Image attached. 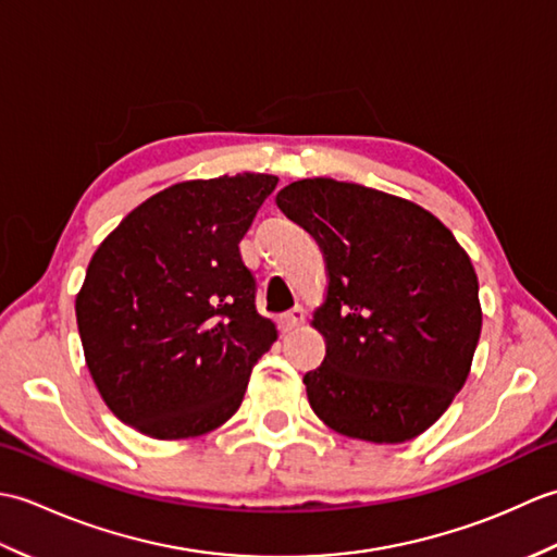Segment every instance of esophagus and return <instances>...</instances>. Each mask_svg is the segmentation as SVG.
Here are the masks:
<instances>
[{"label":"esophagus","mask_w":557,"mask_h":557,"mask_svg":"<svg viewBox=\"0 0 557 557\" xmlns=\"http://www.w3.org/2000/svg\"><path fill=\"white\" fill-rule=\"evenodd\" d=\"M304 318H306L304 309H292V311H287L285 315H280L277 325H280L282 333H289V330H294V327L304 323Z\"/></svg>","instance_id":"obj_1"}]
</instances>
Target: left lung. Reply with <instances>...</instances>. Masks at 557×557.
Returning <instances> with one entry per match:
<instances>
[{"instance_id": "1", "label": "left lung", "mask_w": 557, "mask_h": 557, "mask_svg": "<svg viewBox=\"0 0 557 557\" xmlns=\"http://www.w3.org/2000/svg\"><path fill=\"white\" fill-rule=\"evenodd\" d=\"M277 206L325 256L313 325L325 359L304 375L318 419L359 441L405 443L443 417L481 335L479 280L429 210L361 184L301 180Z\"/></svg>"}]
</instances>
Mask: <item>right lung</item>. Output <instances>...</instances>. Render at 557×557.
<instances>
[{
	"mask_svg": "<svg viewBox=\"0 0 557 557\" xmlns=\"http://www.w3.org/2000/svg\"><path fill=\"white\" fill-rule=\"evenodd\" d=\"M277 176L174 184L120 222L76 297L88 371L116 419L160 441L239 409L277 330L256 311L239 242Z\"/></svg>",
	"mask_w": 557,
	"mask_h": 557,
	"instance_id": "obj_1",
	"label": "right lung"
}]
</instances>
